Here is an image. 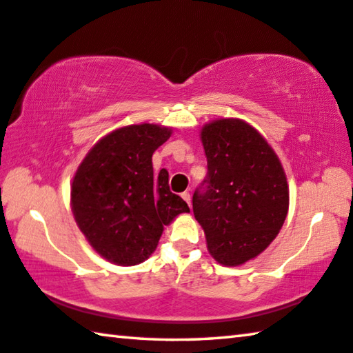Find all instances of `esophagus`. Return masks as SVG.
Wrapping results in <instances>:
<instances>
[{
	"label": "esophagus",
	"instance_id": "esophagus-1",
	"mask_svg": "<svg viewBox=\"0 0 353 353\" xmlns=\"http://www.w3.org/2000/svg\"><path fill=\"white\" fill-rule=\"evenodd\" d=\"M181 196H182V199H183L185 202H187L188 205H191V196H190L188 191H183V193H182Z\"/></svg>",
	"mask_w": 353,
	"mask_h": 353
}]
</instances>
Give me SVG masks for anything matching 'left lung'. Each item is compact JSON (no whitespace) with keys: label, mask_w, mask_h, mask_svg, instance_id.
I'll use <instances>...</instances> for the list:
<instances>
[{"label":"left lung","mask_w":353,"mask_h":353,"mask_svg":"<svg viewBox=\"0 0 353 353\" xmlns=\"http://www.w3.org/2000/svg\"><path fill=\"white\" fill-rule=\"evenodd\" d=\"M201 140L208 171L193 194L194 218L214 260L243 265L270 246L285 223L290 190L283 166L243 119H214L202 128Z\"/></svg>","instance_id":"8db88e82"}]
</instances>
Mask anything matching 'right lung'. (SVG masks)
Listing matches in <instances>:
<instances>
[{"label":"right lung","instance_id":"1","mask_svg":"<svg viewBox=\"0 0 353 353\" xmlns=\"http://www.w3.org/2000/svg\"><path fill=\"white\" fill-rule=\"evenodd\" d=\"M171 137L159 124H130L103 137L71 182V210L97 252L119 266L149 259L163 227L190 208L171 193L168 171L155 174L152 154Z\"/></svg>","mask_w":353,"mask_h":353}]
</instances>
